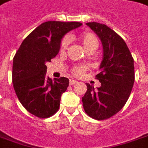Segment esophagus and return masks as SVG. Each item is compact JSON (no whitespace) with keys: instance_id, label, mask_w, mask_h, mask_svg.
I'll return each instance as SVG.
<instances>
[{"instance_id":"obj_1","label":"esophagus","mask_w":148,"mask_h":148,"mask_svg":"<svg viewBox=\"0 0 148 148\" xmlns=\"http://www.w3.org/2000/svg\"><path fill=\"white\" fill-rule=\"evenodd\" d=\"M77 82L76 81V80H73V79H71V80H70V85H71V86H73V85L76 84Z\"/></svg>"}]
</instances>
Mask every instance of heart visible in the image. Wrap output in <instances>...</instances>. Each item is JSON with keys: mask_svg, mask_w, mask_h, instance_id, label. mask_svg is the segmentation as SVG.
<instances>
[{"mask_svg": "<svg viewBox=\"0 0 148 148\" xmlns=\"http://www.w3.org/2000/svg\"><path fill=\"white\" fill-rule=\"evenodd\" d=\"M80 41L85 47V49H87L90 47L97 48L98 44H99L98 38H96L95 35L90 34V33H85V34L80 35ZM69 44H70V38L66 36L62 40L61 47H60L61 51H64L65 49H66ZM84 71L85 67L82 66H76L73 68V72L75 75H81L84 72Z\"/></svg>", "mask_w": 148, "mask_h": 148, "instance_id": "heart-1", "label": "heart"}]
</instances>
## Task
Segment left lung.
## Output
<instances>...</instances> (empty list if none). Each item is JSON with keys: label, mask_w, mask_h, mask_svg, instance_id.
I'll use <instances>...</instances> for the list:
<instances>
[{"label": "left lung", "mask_w": 148, "mask_h": 148, "mask_svg": "<svg viewBox=\"0 0 148 148\" xmlns=\"http://www.w3.org/2000/svg\"><path fill=\"white\" fill-rule=\"evenodd\" d=\"M86 25L101 40L103 58L96 75L100 87L86 83L82 97L86 113L97 120L109 119L123 107L135 82L134 59L124 40L106 25L88 22Z\"/></svg>", "instance_id": "1"}]
</instances>
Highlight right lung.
Instances as JSON below:
<instances>
[{
    "label": "right lung",
    "mask_w": 148,
    "mask_h": 148,
    "mask_svg": "<svg viewBox=\"0 0 148 148\" xmlns=\"http://www.w3.org/2000/svg\"><path fill=\"white\" fill-rule=\"evenodd\" d=\"M82 25L54 21L41 24L25 38L13 58V88L22 106L37 117H50L58 110L69 79L61 77L53 82L46 76L45 64L59 52L64 35Z\"/></svg>",
    "instance_id": "right-lung-1"
}]
</instances>
